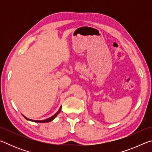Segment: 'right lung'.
<instances>
[{
	"label": "right lung",
	"mask_w": 152,
	"mask_h": 152,
	"mask_svg": "<svg viewBox=\"0 0 152 152\" xmlns=\"http://www.w3.org/2000/svg\"><path fill=\"white\" fill-rule=\"evenodd\" d=\"M61 106L60 107V109L57 111V113H55L54 115H52V116L50 117V118H48V119H44V120H33V119H28L26 117H25L23 115V117L28 121H33V122H35V123H48V122H50L51 121L55 119V118L58 116V115L60 113V112L61 111Z\"/></svg>",
	"instance_id": "right-lung-1"
}]
</instances>
